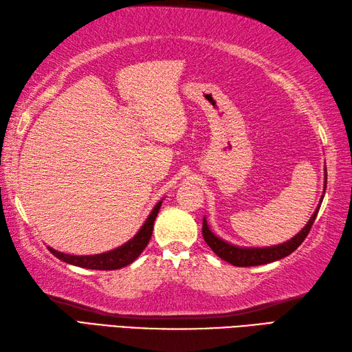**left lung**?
<instances>
[{"label": "left lung", "mask_w": 352, "mask_h": 352, "mask_svg": "<svg viewBox=\"0 0 352 352\" xmlns=\"http://www.w3.org/2000/svg\"><path fill=\"white\" fill-rule=\"evenodd\" d=\"M324 186L327 188V170H325V185ZM322 199H324V196H322ZM321 203H322V200H321ZM319 208L321 206L316 208L315 214L310 217L309 223L304 226V229L298 233V235L294 236L292 239H289L287 242H285V244L274 245V247L242 248V247L232 245V244H229V242H226L218 236H215L214 233L209 230L205 218H203L201 233H203V238H205V241H206V244L212 248V252L218 257H221L223 261L235 265V267H256V265H263V263H270V262H274L278 259H283V257L295 252V250L301 245V242L309 235L311 226H314V223L316 220Z\"/></svg>", "instance_id": "1"}]
</instances>
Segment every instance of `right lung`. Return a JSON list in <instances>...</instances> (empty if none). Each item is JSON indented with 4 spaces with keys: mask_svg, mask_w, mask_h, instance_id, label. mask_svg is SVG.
Here are the masks:
<instances>
[{
    "mask_svg": "<svg viewBox=\"0 0 352 352\" xmlns=\"http://www.w3.org/2000/svg\"><path fill=\"white\" fill-rule=\"evenodd\" d=\"M161 203L162 201L156 203L151 215L147 217L146 223L142 226V229L138 230V233L134 238L128 241L126 244H123L122 247L111 250V252L93 254V256H74V254H65L61 252H57V250H54L51 247H48V250L54 256L58 257L60 261L75 265V267H81V268L111 271V270H119V268L126 267V265L134 262L137 257L143 253L146 245L149 244L152 230H153V221L160 212Z\"/></svg>",
    "mask_w": 352,
    "mask_h": 352,
    "instance_id": "add662e5",
    "label": "right lung"
}]
</instances>
